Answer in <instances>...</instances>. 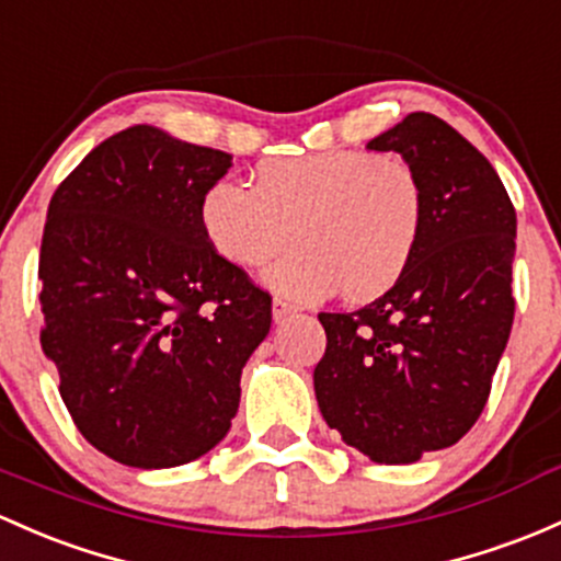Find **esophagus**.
Returning <instances> with one entry per match:
<instances>
[{
    "label": "esophagus",
    "instance_id": "34e87169",
    "mask_svg": "<svg viewBox=\"0 0 561 561\" xmlns=\"http://www.w3.org/2000/svg\"><path fill=\"white\" fill-rule=\"evenodd\" d=\"M293 311H295V306L287 304V300H282V298H274V304H271V313H274L276 322H279V319H285L287 313H293Z\"/></svg>",
    "mask_w": 561,
    "mask_h": 561
}]
</instances>
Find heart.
<instances>
[{
  "instance_id": "heart-1",
  "label": "heart",
  "mask_w": 561,
  "mask_h": 561,
  "mask_svg": "<svg viewBox=\"0 0 561 561\" xmlns=\"http://www.w3.org/2000/svg\"><path fill=\"white\" fill-rule=\"evenodd\" d=\"M210 248L237 268L266 266L276 293L319 300L343 290L354 300L389 293L423 239L426 194L410 164L367 149H332L268 159L255 186L233 178L210 183L199 199Z\"/></svg>"
}]
</instances>
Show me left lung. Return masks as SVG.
Returning a JSON list of instances; mask_svg holds the SVG:
<instances>
[{"label":"left lung","instance_id":"left-lung-1","mask_svg":"<svg viewBox=\"0 0 561 561\" xmlns=\"http://www.w3.org/2000/svg\"><path fill=\"white\" fill-rule=\"evenodd\" d=\"M421 178L426 226L408 274L351 313H319L313 391L330 428L375 463L450 447L488 404L514 322L516 213L482 151L415 111L367 144Z\"/></svg>","mask_w":561,"mask_h":561}]
</instances>
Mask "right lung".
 <instances>
[{
    "mask_svg": "<svg viewBox=\"0 0 561 561\" xmlns=\"http://www.w3.org/2000/svg\"><path fill=\"white\" fill-rule=\"evenodd\" d=\"M231 153L135 125L55 188L39 250V341L95 450L170 469L213 450L271 295L207 242L199 199Z\"/></svg>",
    "mask_w": 561,
    "mask_h": 561,
    "instance_id": "obj_1",
    "label": "right lung"
}]
</instances>
